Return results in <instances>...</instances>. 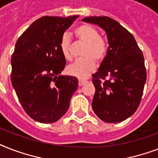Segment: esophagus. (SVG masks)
Instances as JSON below:
<instances>
[{
    "label": "esophagus",
    "instance_id": "obj_1",
    "mask_svg": "<svg viewBox=\"0 0 158 158\" xmlns=\"http://www.w3.org/2000/svg\"><path fill=\"white\" fill-rule=\"evenodd\" d=\"M85 83H87L86 79H79V86H83V85H84Z\"/></svg>",
    "mask_w": 158,
    "mask_h": 158
}]
</instances>
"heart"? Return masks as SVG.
Here are the masks:
<instances>
[{
	"label": "heart",
	"instance_id": "heart-1",
	"mask_svg": "<svg viewBox=\"0 0 158 158\" xmlns=\"http://www.w3.org/2000/svg\"><path fill=\"white\" fill-rule=\"evenodd\" d=\"M78 40L84 43L81 52L83 57L76 60L67 67L68 74L79 79H85L95 69V61L101 62L108 52L107 41L100 36L98 29L90 24H82L74 29ZM60 48L67 60L70 59V39L68 33L62 34L60 39Z\"/></svg>",
	"mask_w": 158,
	"mask_h": 158
}]
</instances>
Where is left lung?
<instances>
[{"instance_id": "left-lung-1", "label": "left lung", "mask_w": 158, "mask_h": 158, "mask_svg": "<svg viewBox=\"0 0 158 158\" xmlns=\"http://www.w3.org/2000/svg\"><path fill=\"white\" fill-rule=\"evenodd\" d=\"M82 20L103 28L109 43L106 56L93 74V110L102 121H123L136 111L142 99L147 79L142 51L134 36L115 19L92 16Z\"/></svg>"}]
</instances>
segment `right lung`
Here are the masks:
<instances>
[{
	"label": "right lung",
	"instance_id": "1",
	"mask_svg": "<svg viewBox=\"0 0 158 158\" xmlns=\"http://www.w3.org/2000/svg\"><path fill=\"white\" fill-rule=\"evenodd\" d=\"M78 17H41L16 42L11 56V83L23 110L38 122L60 119L78 88L75 77L59 75L65 66L60 39Z\"/></svg>",
	"mask_w": 158,
	"mask_h": 158
}]
</instances>
